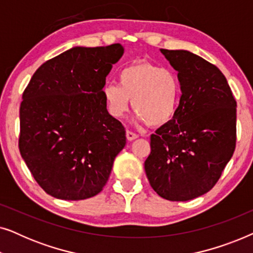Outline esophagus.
<instances>
[{
	"mask_svg": "<svg viewBox=\"0 0 253 253\" xmlns=\"http://www.w3.org/2000/svg\"><path fill=\"white\" fill-rule=\"evenodd\" d=\"M126 139L129 141H132V140L137 139V138H138V134L132 132V131H130V130H126Z\"/></svg>",
	"mask_w": 253,
	"mask_h": 253,
	"instance_id": "obj_1",
	"label": "esophagus"
}]
</instances>
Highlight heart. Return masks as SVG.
I'll return each mask as SVG.
<instances>
[{
  "label": "heart",
  "mask_w": 253,
  "mask_h": 253,
  "mask_svg": "<svg viewBox=\"0 0 253 253\" xmlns=\"http://www.w3.org/2000/svg\"><path fill=\"white\" fill-rule=\"evenodd\" d=\"M108 113L115 119L126 115L131 107L139 122L161 126L174 117L181 96V81L171 69L148 62H136L122 69L117 84L102 89Z\"/></svg>",
  "instance_id": "heart-1"
}]
</instances>
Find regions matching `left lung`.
Here are the masks:
<instances>
[{"mask_svg":"<svg viewBox=\"0 0 253 253\" xmlns=\"http://www.w3.org/2000/svg\"><path fill=\"white\" fill-rule=\"evenodd\" d=\"M181 81L174 117L151 134L145 172L155 192L186 202L219 181L236 145V101L215 65L189 50L160 49Z\"/></svg>","mask_w":253,"mask_h":253,"instance_id":"8db88e82","label":"left lung"}]
</instances>
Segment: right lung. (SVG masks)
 Here are the masks:
<instances>
[{"instance_id":"1","label":"right lung","mask_w":253,"mask_h":253,"mask_svg":"<svg viewBox=\"0 0 253 253\" xmlns=\"http://www.w3.org/2000/svg\"><path fill=\"white\" fill-rule=\"evenodd\" d=\"M121 43L72 47L44 62L31 78L20 103L19 151L48 195L82 200L108 181L126 130L106 108L102 88Z\"/></svg>"}]
</instances>
